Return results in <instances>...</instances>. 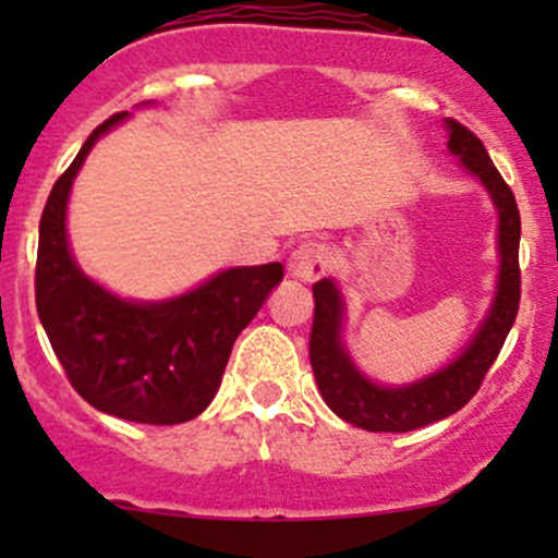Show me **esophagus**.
Returning <instances> with one entry per match:
<instances>
[{
  "label": "esophagus",
  "mask_w": 558,
  "mask_h": 558,
  "mask_svg": "<svg viewBox=\"0 0 558 558\" xmlns=\"http://www.w3.org/2000/svg\"><path fill=\"white\" fill-rule=\"evenodd\" d=\"M330 248L317 241H304L288 259V275L301 283H315L330 267Z\"/></svg>",
  "instance_id": "34e87169"
}]
</instances>
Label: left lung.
Wrapping results in <instances>:
<instances>
[{
  "instance_id": "left-lung-1",
  "label": "left lung",
  "mask_w": 558,
  "mask_h": 558,
  "mask_svg": "<svg viewBox=\"0 0 558 558\" xmlns=\"http://www.w3.org/2000/svg\"><path fill=\"white\" fill-rule=\"evenodd\" d=\"M448 149L488 189L498 209V288L488 317L483 319L472 341L451 364L412 386L386 388L367 380L341 343L343 296L330 278L312 286L315 293V323L310 336V360L319 393L338 417L369 433H409L430 422L451 417L464 407L483 377L496 362L520 310V209L501 172L490 162L483 141L470 128L448 118Z\"/></svg>"
}]
</instances>
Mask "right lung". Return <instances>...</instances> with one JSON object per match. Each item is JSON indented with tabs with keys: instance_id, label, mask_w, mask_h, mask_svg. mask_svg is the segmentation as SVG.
Wrapping results in <instances>:
<instances>
[{
	"instance_id": "add662e5",
	"label": "right lung",
	"mask_w": 558,
	"mask_h": 558,
	"mask_svg": "<svg viewBox=\"0 0 558 558\" xmlns=\"http://www.w3.org/2000/svg\"><path fill=\"white\" fill-rule=\"evenodd\" d=\"M128 112L105 120L57 178L38 222L36 310L57 360L99 412L144 425L198 417L220 388L239 332L283 280V265L230 267L168 301L118 299L81 272L68 246V196L96 138Z\"/></svg>"
}]
</instances>
